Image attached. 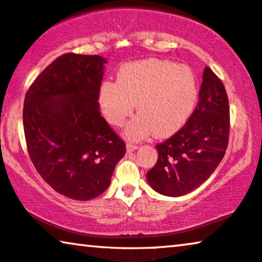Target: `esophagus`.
Masks as SVG:
<instances>
[{
	"mask_svg": "<svg viewBox=\"0 0 262 262\" xmlns=\"http://www.w3.org/2000/svg\"><path fill=\"white\" fill-rule=\"evenodd\" d=\"M137 149H138V145H136V144H132V143L126 144V151H127V152H132V151H135Z\"/></svg>",
	"mask_w": 262,
	"mask_h": 262,
	"instance_id": "34e87169",
	"label": "esophagus"
}]
</instances>
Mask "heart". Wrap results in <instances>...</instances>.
<instances>
[{
    "label": "heart",
    "instance_id": "1",
    "mask_svg": "<svg viewBox=\"0 0 262 262\" xmlns=\"http://www.w3.org/2000/svg\"><path fill=\"white\" fill-rule=\"evenodd\" d=\"M117 81H105L99 104L108 123L120 126L134 113L138 115L125 128L128 139L155 135L166 138L184 126L199 99L196 75L190 67L162 59L126 63Z\"/></svg>",
    "mask_w": 262,
    "mask_h": 262
}]
</instances>
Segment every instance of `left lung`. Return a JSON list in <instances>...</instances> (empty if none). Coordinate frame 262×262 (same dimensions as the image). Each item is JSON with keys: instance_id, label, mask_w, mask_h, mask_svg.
Masks as SVG:
<instances>
[{"instance_id": "1", "label": "left lung", "mask_w": 262, "mask_h": 262, "mask_svg": "<svg viewBox=\"0 0 262 262\" xmlns=\"http://www.w3.org/2000/svg\"><path fill=\"white\" fill-rule=\"evenodd\" d=\"M228 139V97L222 81L206 67L190 118L177 134L156 145L157 163L146 173L150 187L171 197L195 190L221 163Z\"/></svg>"}]
</instances>
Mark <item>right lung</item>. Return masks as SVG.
<instances>
[{"instance_id":"1","label":"right lung","mask_w":262,"mask_h":262,"mask_svg":"<svg viewBox=\"0 0 262 262\" xmlns=\"http://www.w3.org/2000/svg\"><path fill=\"white\" fill-rule=\"evenodd\" d=\"M106 60L67 53L41 72L24 105L29 157L56 192L89 201L108 188L125 143L99 112Z\"/></svg>"}]
</instances>
